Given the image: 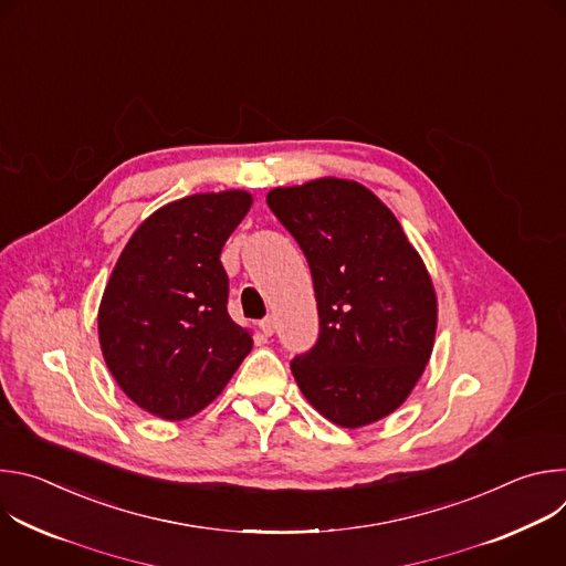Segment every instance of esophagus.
<instances>
[{
  "instance_id": "obj_1",
  "label": "esophagus",
  "mask_w": 566,
  "mask_h": 566,
  "mask_svg": "<svg viewBox=\"0 0 566 566\" xmlns=\"http://www.w3.org/2000/svg\"><path fill=\"white\" fill-rule=\"evenodd\" d=\"M275 317L273 315H266L262 322H260V329H262V334L264 336H273L275 334Z\"/></svg>"
}]
</instances>
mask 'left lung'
I'll return each instance as SVG.
<instances>
[{
	"mask_svg": "<svg viewBox=\"0 0 566 566\" xmlns=\"http://www.w3.org/2000/svg\"><path fill=\"white\" fill-rule=\"evenodd\" d=\"M266 203L313 277L317 340L291 360L302 394L343 428L391 415L421 378L437 332V295L419 253L356 181L275 188Z\"/></svg>",
	"mask_w": 566,
	"mask_h": 566,
	"instance_id": "8db88e82",
	"label": "left lung"
}]
</instances>
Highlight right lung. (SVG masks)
I'll return each instance as SVG.
<instances>
[{"instance_id":"right-lung-1","label":"right lung","mask_w":566,"mask_h":566,"mask_svg":"<svg viewBox=\"0 0 566 566\" xmlns=\"http://www.w3.org/2000/svg\"><path fill=\"white\" fill-rule=\"evenodd\" d=\"M241 190L192 195L149 214L127 241L98 311L105 363L154 417L181 421L219 396L253 349L228 315L221 249L247 217Z\"/></svg>"}]
</instances>
